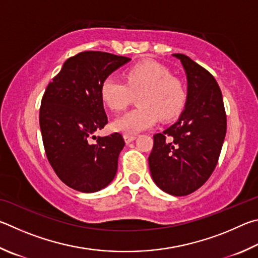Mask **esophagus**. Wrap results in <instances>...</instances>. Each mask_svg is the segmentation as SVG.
Here are the masks:
<instances>
[{
	"label": "esophagus",
	"mask_w": 258,
	"mask_h": 258,
	"mask_svg": "<svg viewBox=\"0 0 258 258\" xmlns=\"http://www.w3.org/2000/svg\"><path fill=\"white\" fill-rule=\"evenodd\" d=\"M136 139V136H128V135H124V141L126 144L134 142Z\"/></svg>",
	"instance_id": "esophagus-1"
}]
</instances>
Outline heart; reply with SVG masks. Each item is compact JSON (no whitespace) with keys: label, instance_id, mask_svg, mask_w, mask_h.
Listing matches in <instances>:
<instances>
[{"label":"heart","instance_id":"obj_1","mask_svg":"<svg viewBox=\"0 0 258 258\" xmlns=\"http://www.w3.org/2000/svg\"><path fill=\"white\" fill-rule=\"evenodd\" d=\"M101 98L112 111H122L139 94V107L124 113L112 122L117 133L135 136L163 120L177 116L186 104L187 92L168 68L156 61H144L125 72V83L108 76L101 85Z\"/></svg>","mask_w":258,"mask_h":258}]
</instances>
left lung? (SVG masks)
<instances>
[{"label": "left lung", "mask_w": 258, "mask_h": 258, "mask_svg": "<svg viewBox=\"0 0 258 258\" xmlns=\"http://www.w3.org/2000/svg\"><path fill=\"white\" fill-rule=\"evenodd\" d=\"M172 55L186 72L187 101L178 121L154 135L148 164L157 187L186 196L213 173L227 133V115L214 77L184 54Z\"/></svg>", "instance_id": "left-lung-1"}]
</instances>
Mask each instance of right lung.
<instances>
[{
	"label": "right lung",
	"instance_id": "obj_1",
	"mask_svg": "<svg viewBox=\"0 0 258 258\" xmlns=\"http://www.w3.org/2000/svg\"><path fill=\"white\" fill-rule=\"evenodd\" d=\"M130 60L106 52L78 53L45 90L39 110L45 153L61 181L75 190L98 191L115 177L123 137L94 134L107 123L99 94L103 80Z\"/></svg>",
	"mask_w": 258,
	"mask_h": 258
}]
</instances>
